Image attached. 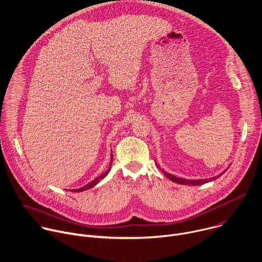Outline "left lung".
Returning <instances> with one entry per match:
<instances>
[{"mask_svg": "<svg viewBox=\"0 0 262 262\" xmlns=\"http://www.w3.org/2000/svg\"><path fill=\"white\" fill-rule=\"evenodd\" d=\"M157 164V163H156ZM158 167H159V169H161V171L164 173L165 175V177H167L170 181H172V182H175V183H178V184H182V185H191V186H198V185H203V184H205V183H208V182H212V181H214V180H216L217 178H219L220 176H222L223 173L227 170V168L229 167H227L225 170H223L221 173H219L218 176H215V177H212V178H209V179H199V180H191V179H185V178H179V177H176V176H173V175H171V173H169V172H167V171H165L164 169H162L159 165H158Z\"/></svg>", "mask_w": 262, "mask_h": 262, "instance_id": "8db88e82", "label": "left lung"}]
</instances>
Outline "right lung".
I'll return each mask as SVG.
<instances>
[{
  "instance_id": "right-lung-1",
  "label": "right lung",
  "mask_w": 262,
  "mask_h": 262,
  "mask_svg": "<svg viewBox=\"0 0 262 262\" xmlns=\"http://www.w3.org/2000/svg\"><path fill=\"white\" fill-rule=\"evenodd\" d=\"M112 161H113V154H111V162H110V165H109V167H108V169L104 172V173H102L101 176H99V177H97L95 180H93L92 182H90L89 184H86V185H84L83 187H81V188H78V189H72L71 191H75V192H81V191H84V190H87V189H91V188H93V187H95L97 184H99L104 178H106L107 177V175L108 173L110 172V170H111V165H112Z\"/></svg>"
}]
</instances>
